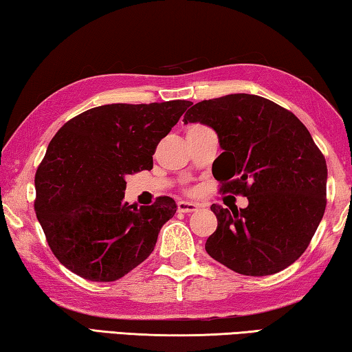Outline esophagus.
Here are the masks:
<instances>
[{"mask_svg":"<svg viewBox=\"0 0 352 352\" xmlns=\"http://www.w3.org/2000/svg\"><path fill=\"white\" fill-rule=\"evenodd\" d=\"M199 206L195 203H187V201H179L177 203V210L182 212V214H192V212H197Z\"/></svg>","mask_w":352,"mask_h":352,"instance_id":"1","label":"esophagus"}]
</instances>
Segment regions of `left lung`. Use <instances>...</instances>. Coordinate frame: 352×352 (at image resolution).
Returning a JSON list of instances; mask_svg holds the SVG:
<instances>
[{"mask_svg":"<svg viewBox=\"0 0 352 352\" xmlns=\"http://www.w3.org/2000/svg\"><path fill=\"white\" fill-rule=\"evenodd\" d=\"M214 128L223 153L212 165L220 193L245 209L212 204V258L245 276H268L298 261L326 209V159L295 113L267 98L232 94L190 107L184 124Z\"/></svg>","mask_w":352,"mask_h":352,"instance_id":"8db88e82","label":"left lung"}]
</instances>
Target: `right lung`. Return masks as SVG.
<instances>
[{"mask_svg": "<svg viewBox=\"0 0 352 352\" xmlns=\"http://www.w3.org/2000/svg\"><path fill=\"white\" fill-rule=\"evenodd\" d=\"M190 104H106L57 131L36 171L34 209L63 267L84 279L112 282L151 254L176 203L159 197L151 206H129L124 177L153 168L159 142Z\"/></svg>", "mask_w": 352, "mask_h": 352, "instance_id": "right-lung-1", "label": "right lung"}]
</instances>
